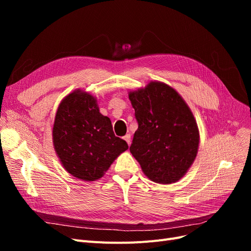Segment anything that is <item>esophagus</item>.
Returning <instances> with one entry per match:
<instances>
[{
	"label": "esophagus",
	"instance_id": "obj_1",
	"mask_svg": "<svg viewBox=\"0 0 251 251\" xmlns=\"http://www.w3.org/2000/svg\"><path fill=\"white\" fill-rule=\"evenodd\" d=\"M124 139L126 141L127 146H130V144H131V135L130 134H126L125 137H124Z\"/></svg>",
	"mask_w": 251,
	"mask_h": 251
}]
</instances>
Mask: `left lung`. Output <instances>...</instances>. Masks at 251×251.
I'll list each match as a JSON object with an SVG mask.
<instances>
[{
	"label": "left lung",
	"mask_w": 251,
	"mask_h": 251,
	"mask_svg": "<svg viewBox=\"0 0 251 251\" xmlns=\"http://www.w3.org/2000/svg\"><path fill=\"white\" fill-rule=\"evenodd\" d=\"M138 128L130 151L143 173L156 183L170 184L184 176L194 162L199 132L193 113L170 86L151 81L130 92Z\"/></svg>",
	"instance_id": "8db88e82"
}]
</instances>
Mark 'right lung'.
Returning <instances> with one entry per match:
<instances>
[{"mask_svg":"<svg viewBox=\"0 0 251 251\" xmlns=\"http://www.w3.org/2000/svg\"><path fill=\"white\" fill-rule=\"evenodd\" d=\"M53 143L60 162L75 178L94 181L103 176L127 143L113 132L96 100L74 91L60 102L53 126Z\"/></svg>","mask_w":251,"mask_h":251,"instance_id":"1","label":"right lung"}]
</instances>
